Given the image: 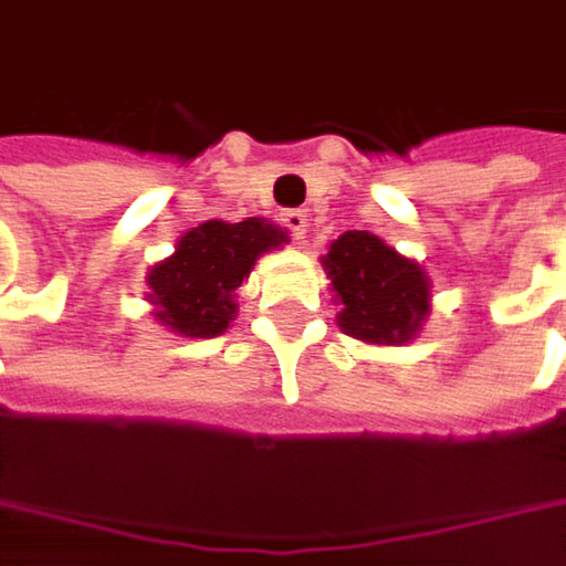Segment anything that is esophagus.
Wrapping results in <instances>:
<instances>
[{"mask_svg": "<svg viewBox=\"0 0 566 566\" xmlns=\"http://www.w3.org/2000/svg\"><path fill=\"white\" fill-rule=\"evenodd\" d=\"M282 226L294 235V242H304V235H307V212L287 209V212H282Z\"/></svg>", "mask_w": 566, "mask_h": 566, "instance_id": "1", "label": "esophagus"}]
</instances>
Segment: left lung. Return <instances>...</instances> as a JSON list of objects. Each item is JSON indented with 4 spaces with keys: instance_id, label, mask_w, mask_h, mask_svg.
Masks as SVG:
<instances>
[{
    "instance_id": "obj_1",
    "label": "left lung",
    "mask_w": 566,
    "mask_h": 566,
    "mask_svg": "<svg viewBox=\"0 0 566 566\" xmlns=\"http://www.w3.org/2000/svg\"><path fill=\"white\" fill-rule=\"evenodd\" d=\"M324 275L331 279L337 327L347 337L364 344L396 347L409 344L429 311H432V282L429 272L399 255L374 232H344L321 255Z\"/></svg>"
}]
</instances>
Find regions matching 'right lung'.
<instances>
[{"mask_svg":"<svg viewBox=\"0 0 566 566\" xmlns=\"http://www.w3.org/2000/svg\"><path fill=\"white\" fill-rule=\"evenodd\" d=\"M287 232L269 219L222 222L209 219L182 232L170 259L147 272V301L154 317L179 337H219L235 321V291L255 262L282 249Z\"/></svg>","mask_w":566,"mask_h":566,"instance_id":"right-lung-1","label":"right lung"}]
</instances>
